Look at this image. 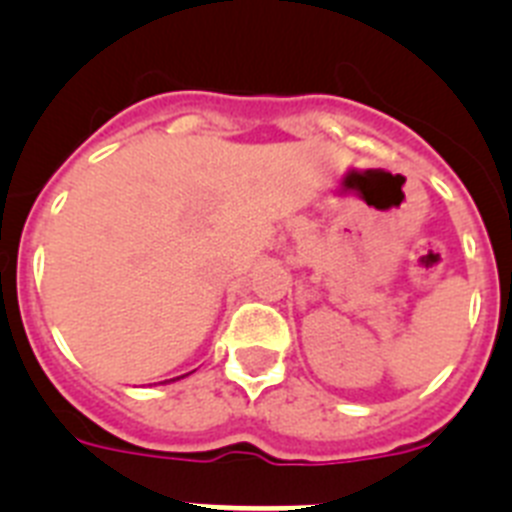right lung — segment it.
<instances>
[{
  "label": "right lung",
  "mask_w": 512,
  "mask_h": 512,
  "mask_svg": "<svg viewBox=\"0 0 512 512\" xmlns=\"http://www.w3.org/2000/svg\"><path fill=\"white\" fill-rule=\"evenodd\" d=\"M181 377H186V375H181ZM181 377H173V380H181ZM173 380H165V382H173Z\"/></svg>",
  "instance_id": "1"
}]
</instances>
